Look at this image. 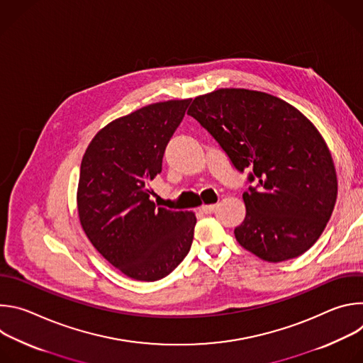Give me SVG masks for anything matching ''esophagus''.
<instances>
[{"label":"esophagus","mask_w":363,"mask_h":363,"mask_svg":"<svg viewBox=\"0 0 363 363\" xmlns=\"http://www.w3.org/2000/svg\"><path fill=\"white\" fill-rule=\"evenodd\" d=\"M216 208H217L216 203H202V205H201V210H202L205 214H211Z\"/></svg>","instance_id":"esophagus-1"}]
</instances>
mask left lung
Here are the masks:
<instances>
[{
	"mask_svg": "<svg viewBox=\"0 0 363 363\" xmlns=\"http://www.w3.org/2000/svg\"><path fill=\"white\" fill-rule=\"evenodd\" d=\"M238 171L252 169L242 194L238 244L264 262L298 257L322 235L333 213L337 177L318 128L290 103L257 90L218 89L188 109Z\"/></svg>",
	"mask_w": 363,
	"mask_h": 363,
	"instance_id": "1",
	"label": "left lung"
}]
</instances>
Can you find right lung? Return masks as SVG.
Segmentation results:
<instances>
[{
    "label": "right lung",
    "mask_w": 363,
    "mask_h": 363,
    "mask_svg": "<svg viewBox=\"0 0 363 363\" xmlns=\"http://www.w3.org/2000/svg\"><path fill=\"white\" fill-rule=\"evenodd\" d=\"M191 99L152 103L101 128L80 167L77 214L103 258L125 276L157 281L188 254L196 217L157 206L149 182Z\"/></svg>",
    "instance_id": "obj_1"
}]
</instances>
